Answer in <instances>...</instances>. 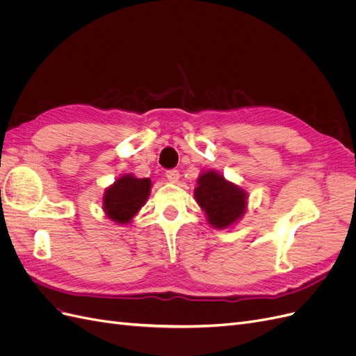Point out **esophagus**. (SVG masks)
Wrapping results in <instances>:
<instances>
[{
	"label": "esophagus",
	"instance_id": "esophagus-1",
	"mask_svg": "<svg viewBox=\"0 0 356 356\" xmlns=\"http://www.w3.org/2000/svg\"><path fill=\"white\" fill-rule=\"evenodd\" d=\"M166 178H168L169 182H172V184H177L178 179H179V172L175 170V169L168 170V172H166Z\"/></svg>",
	"mask_w": 356,
	"mask_h": 356
}]
</instances>
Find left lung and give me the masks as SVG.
Here are the masks:
<instances>
[{
  "mask_svg": "<svg viewBox=\"0 0 356 356\" xmlns=\"http://www.w3.org/2000/svg\"><path fill=\"white\" fill-rule=\"evenodd\" d=\"M195 200L213 229L225 230L238 224L248 208V193L215 169L202 170L193 191Z\"/></svg>",
  "mask_w": 356,
  "mask_h": 356,
  "instance_id": "obj_1",
  "label": "left lung"
}]
</instances>
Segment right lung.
Returning a JSON list of instances; mask_svg holds the SVG:
<instances>
[{
  "mask_svg": "<svg viewBox=\"0 0 356 356\" xmlns=\"http://www.w3.org/2000/svg\"><path fill=\"white\" fill-rule=\"evenodd\" d=\"M152 179L122 174L102 195L105 217L118 225H129L147 203L152 193Z\"/></svg>",
  "mask_w": 356,
  "mask_h": 356,
  "instance_id": "obj_1",
  "label": "right lung"
}]
</instances>
